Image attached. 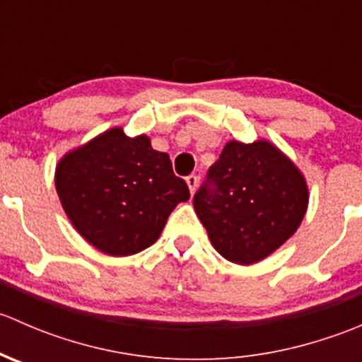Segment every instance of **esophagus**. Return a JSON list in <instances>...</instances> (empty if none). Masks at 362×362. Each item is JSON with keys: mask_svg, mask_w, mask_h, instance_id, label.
<instances>
[{"mask_svg": "<svg viewBox=\"0 0 362 362\" xmlns=\"http://www.w3.org/2000/svg\"><path fill=\"white\" fill-rule=\"evenodd\" d=\"M187 185H189V191H191V194H194L196 189H198V177L196 175H191V177H187Z\"/></svg>", "mask_w": 362, "mask_h": 362, "instance_id": "34e87169", "label": "esophagus"}]
</instances>
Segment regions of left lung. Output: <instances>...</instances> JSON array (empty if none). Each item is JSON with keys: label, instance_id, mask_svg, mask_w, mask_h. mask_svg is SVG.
Returning <instances> with one entry per match:
<instances>
[{"label": "left lung", "instance_id": "left-lung-1", "mask_svg": "<svg viewBox=\"0 0 362 362\" xmlns=\"http://www.w3.org/2000/svg\"><path fill=\"white\" fill-rule=\"evenodd\" d=\"M308 199L305 175L275 144L229 140L196 192L194 210L214 249L235 264L250 266L298 231Z\"/></svg>", "mask_w": 362, "mask_h": 362}]
</instances>
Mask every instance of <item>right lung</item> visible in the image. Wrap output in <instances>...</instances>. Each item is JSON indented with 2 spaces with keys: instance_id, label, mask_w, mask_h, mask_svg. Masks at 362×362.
I'll return each mask as SVG.
<instances>
[{
  "instance_id": "1",
  "label": "right lung",
  "mask_w": 362,
  "mask_h": 362,
  "mask_svg": "<svg viewBox=\"0 0 362 362\" xmlns=\"http://www.w3.org/2000/svg\"><path fill=\"white\" fill-rule=\"evenodd\" d=\"M54 178L76 233L112 257L158 242L175 206L191 196L170 156L154 151L147 134L127 136L120 126L68 151Z\"/></svg>"
}]
</instances>
